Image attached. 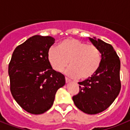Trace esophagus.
<instances>
[{
    "instance_id": "esophagus-1",
    "label": "esophagus",
    "mask_w": 130,
    "mask_h": 130,
    "mask_svg": "<svg viewBox=\"0 0 130 130\" xmlns=\"http://www.w3.org/2000/svg\"><path fill=\"white\" fill-rule=\"evenodd\" d=\"M65 82H66V83H69V82H71V80L69 79H68L67 77H65Z\"/></svg>"
}]
</instances>
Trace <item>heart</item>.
Instances as JSON below:
<instances>
[{"label": "heart", "mask_w": 130, "mask_h": 130, "mask_svg": "<svg viewBox=\"0 0 130 130\" xmlns=\"http://www.w3.org/2000/svg\"><path fill=\"white\" fill-rule=\"evenodd\" d=\"M47 56L55 71H62L69 63L65 73L71 77L80 76L82 79L92 77L102 63L101 51L96 46L73 38L60 42L58 48H50Z\"/></svg>", "instance_id": "1"}]
</instances>
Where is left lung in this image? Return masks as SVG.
Instances as JSON below:
<instances>
[{
    "label": "left lung",
    "instance_id": "8db88e82",
    "mask_svg": "<svg viewBox=\"0 0 130 130\" xmlns=\"http://www.w3.org/2000/svg\"><path fill=\"white\" fill-rule=\"evenodd\" d=\"M89 40L101 51L102 63L92 77L79 82V92L73 101L84 113L94 115L106 110L119 95L120 60L111 44L95 37Z\"/></svg>",
    "mask_w": 130,
    "mask_h": 130
}]
</instances>
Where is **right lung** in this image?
I'll return each instance as SVG.
<instances>
[{
    "mask_svg": "<svg viewBox=\"0 0 130 130\" xmlns=\"http://www.w3.org/2000/svg\"><path fill=\"white\" fill-rule=\"evenodd\" d=\"M55 40L51 36H34L16 47L9 63L12 96L31 114L39 115L51 109L57 91L65 84V76L55 71L48 60Z\"/></svg>",
    "mask_w": 130,
    "mask_h": 130,
    "instance_id": "right-lung-1",
    "label": "right lung"
}]
</instances>
